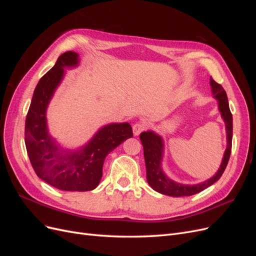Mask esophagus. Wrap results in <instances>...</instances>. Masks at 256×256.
<instances>
[{
	"label": "esophagus",
	"instance_id": "34e87169",
	"mask_svg": "<svg viewBox=\"0 0 256 256\" xmlns=\"http://www.w3.org/2000/svg\"><path fill=\"white\" fill-rule=\"evenodd\" d=\"M146 126H147L146 122H140L134 124V136L140 134L142 131H144L146 129Z\"/></svg>",
	"mask_w": 256,
	"mask_h": 256
}]
</instances>
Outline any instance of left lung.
<instances>
[{"mask_svg": "<svg viewBox=\"0 0 256 256\" xmlns=\"http://www.w3.org/2000/svg\"><path fill=\"white\" fill-rule=\"evenodd\" d=\"M210 86L212 95L216 99H218L219 111L221 112L224 122H226L228 146L226 152H224L220 168L208 180L196 184H182L170 180L164 172L162 171L161 168V160L164 157V141H162V138L154 134V131H147V132H142L140 134V140L144 150L147 182L154 191L161 193V194L176 198L196 194V193L203 191L209 186L214 184L216 180H219L228 166L232 150V138H233V116H232L228 106L226 92L222 88V85L216 83L210 76Z\"/></svg>", "mask_w": 256, "mask_h": 256, "instance_id": "obj_1", "label": "left lung"}]
</instances>
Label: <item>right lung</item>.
I'll use <instances>...</instances> for the list:
<instances>
[{
    "mask_svg": "<svg viewBox=\"0 0 256 256\" xmlns=\"http://www.w3.org/2000/svg\"><path fill=\"white\" fill-rule=\"evenodd\" d=\"M79 64L78 53L67 51L38 82L26 120V146L35 173L47 184L64 191L95 189L102 177L106 157L132 138L129 122L110 124L99 129L78 150H63L48 132L46 111L64 76L65 67Z\"/></svg>",
    "mask_w": 256,
    "mask_h": 256,
    "instance_id": "add662e5",
    "label": "right lung"
}]
</instances>
